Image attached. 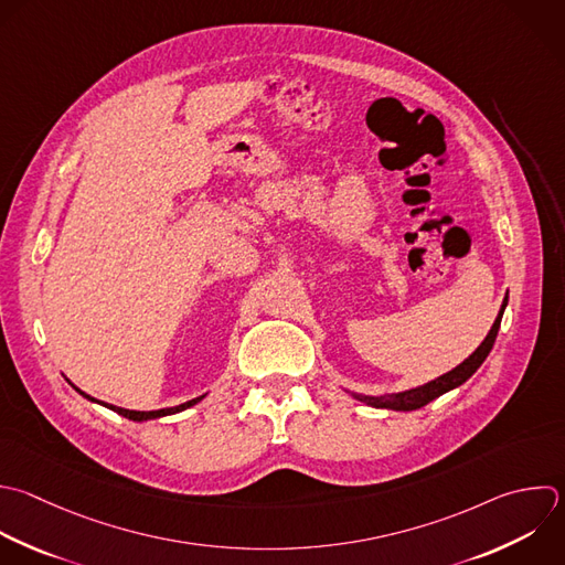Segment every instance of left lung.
<instances>
[{"label":"left lung","instance_id":"8db88e82","mask_svg":"<svg viewBox=\"0 0 565 565\" xmlns=\"http://www.w3.org/2000/svg\"><path fill=\"white\" fill-rule=\"evenodd\" d=\"M508 300V298H505ZM505 300L501 305V311L492 324V329L488 331L486 340L477 347V351L472 355H468L459 366H455L452 371L444 373L441 377L424 384V386H417V388H411V391H404V393H391V395H380V397H366V395H355L360 402H366L375 408H393V411H415V408H422L424 404L433 402L435 397L444 395L446 391L463 384L479 366L481 362L486 360V355L490 353L492 344H494V338H497V331H499V324H501V316H503V309H505Z\"/></svg>","mask_w":565,"mask_h":565}]
</instances>
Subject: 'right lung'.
<instances>
[{
    "label": "right lung",
    "mask_w": 565,
    "mask_h": 565,
    "mask_svg": "<svg viewBox=\"0 0 565 565\" xmlns=\"http://www.w3.org/2000/svg\"><path fill=\"white\" fill-rule=\"evenodd\" d=\"M79 391V388H77ZM82 393V391H79ZM84 397H88V399H93L90 395H86V393H82ZM203 399V395L201 397H194V399H190V402H185V404H179V406H174V408H159V411H128V408H119V406H108V408H113V411H117L119 415H124V417H128V419H135V422H143V419H154V417H163V415H172V413H179V411H185V408H190V406H194L196 402H201Z\"/></svg>",
    "instance_id": "1"
}]
</instances>
